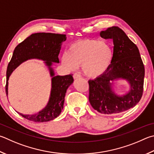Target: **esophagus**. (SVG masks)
<instances>
[{
	"label": "esophagus",
	"mask_w": 154,
	"mask_h": 154,
	"mask_svg": "<svg viewBox=\"0 0 154 154\" xmlns=\"http://www.w3.org/2000/svg\"><path fill=\"white\" fill-rule=\"evenodd\" d=\"M80 77H81L80 75H79V74H78V73H77V72H75V73H74V74H73V78H74V79H79V78H80Z\"/></svg>",
	"instance_id": "esophagus-1"
}]
</instances>
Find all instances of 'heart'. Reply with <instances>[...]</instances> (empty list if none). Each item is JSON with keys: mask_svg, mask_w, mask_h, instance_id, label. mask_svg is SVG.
Returning <instances> with one entry per match:
<instances>
[{"mask_svg": "<svg viewBox=\"0 0 154 154\" xmlns=\"http://www.w3.org/2000/svg\"><path fill=\"white\" fill-rule=\"evenodd\" d=\"M112 58V49L107 42L85 39L71 44L68 53L63 54L61 62L71 71L82 65L83 73L87 77L96 78L107 71Z\"/></svg>", "mask_w": 154, "mask_h": 154, "instance_id": "heart-1", "label": "heart"}]
</instances>
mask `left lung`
Returning a JSON list of instances; mask_svg holds the SVG:
<instances>
[{
	"label": "left lung",
	"instance_id": "1",
	"mask_svg": "<svg viewBox=\"0 0 154 154\" xmlns=\"http://www.w3.org/2000/svg\"><path fill=\"white\" fill-rule=\"evenodd\" d=\"M100 36L112 39L113 58L104 74L88 82L89 101L98 112L121 113L140 101L143 90L144 65L137 46L119 27L102 31ZM119 79L127 80L130 85V91L122 96L116 95L112 89V82Z\"/></svg>",
	"mask_w": 154,
	"mask_h": 154
}]
</instances>
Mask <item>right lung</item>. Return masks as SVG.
I'll list each match as a JSON object with an SVG mask.
<instances>
[{
	"mask_svg": "<svg viewBox=\"0 0 154 154\" xmlns=\"http://www.w3.org/2000/svg\"><path fill=\"white\" fill-rule=\"evenodd\" d=\"M65 34L52 33H33L14 50L13 57L8 65L7 83L5 86L8 95V81L12 72L24 61L37 58L45 61L52 78V88L49 101L42 110L35 114H23L18 112L23 118L35 122H48L59 116L63 108L66 89L73 82L72 75L55 76L51 67L52 63H59L58 54L62 43L66 40Z\"/></svg>",
	"mask_w": 154,
	"mask_h": 154,
	"instance_id": "1",
	"label": "right lung"
}]
</instances>
